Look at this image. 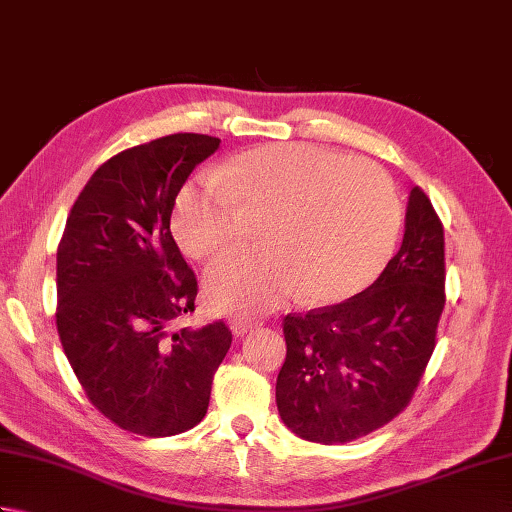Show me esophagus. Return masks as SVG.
Segmentation results:
<instances>
[{
  "label": "esophagus",
  "instance_id": "obj_1",
  "mask_svg": "<svg viewBox=\"0 0 512 512\" xmlns=\"http://www.w3.org/2000/svg\"><path fill=\"white\" fill-rule=\"evenodd\" d=\"M228 323H231V330H233L235 336H244L253 328H257V321L246 319V317H233Z\"/></svg>",
  "mask_w": 512,
  "mask_h": 512
}]
</instances>
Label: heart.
Wrapping results in <instances>:
<instances>
[{
    "label": "heart",
    "instance_id": "heart-1",
    "mask_svg": "<svg viewBox=\"0 0 512 512\" xmlns=\"http://www.w3.org/2000/svg\"><path fill=\"white\" fill-rule=\"evenodd\" d=\"M242 206L266 211L262 250L209 268L217 312L264 314L295 295L339 303L365 290L394 253L402 209L394 182L365 160L314 145H262L189 182L173 206L180 246L209 259L242 235Z\"/></svg>",
    "mask_w": 512,
    "mask_h": 512
}]
</instances>
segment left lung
Segmentation results:
<instances>
[{"instance_id":"1","label":"left lung","mask_w":512,"mask_h":512,"mask_svg":"<svg viewBox=\"0 0 512 512\" xmlns=\"http://www.w3.org/2000/svg\"><path fill=\"white\" fill-rule=\"evenodd\" d=\"M444 310V231L413 187L405 237L383 273L339 306L288 314L277 409L299 438L352 442L407 407L436 347Z\"/></svg>"}]
</instances>
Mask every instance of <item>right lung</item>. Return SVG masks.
<instances>
[{
	"mask_svg": "<svg viewBox=\"0 0 512 512\" xmlns=\"http://www.w3.org/2000/svg\"><path fill=\"white\" fill-rule=\"evenodd\" d=\"M220 138L171 134L116 154L76 198L57 250V330L92 405L125 431L176 436L209 409L222 321L171 332L198 281L171 235L182 184Z\"/></svg>",
	"mask_w": 512,
	"mask_h": 512,
	"instance_id": "1",
	"label": "right lung"
}]
</instances>
